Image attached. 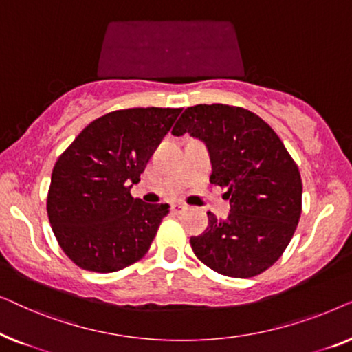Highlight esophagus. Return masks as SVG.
<instances>
[{
	"mask_svg": "<svg viewBox=\"0 0 352 352\" xmlns=\"http://www.w3.org/2000/svg\"><path fill=\"white\" fill-rule=\"evenodd\" d=\"M187 210V206L184 204H179V201H176V204H171V211L175 214H181L184 213V211Z\"/></svg>",
	"mask_w": 352,
	"mask_h": 352,
	"instance_id": "obj_1",
	"label": "esophagus"
}]
</instances>
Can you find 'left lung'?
Returning a JSON list of instances; mask_svg holds the SVG:
<instances>
[{
	"instance_id": "1",
	"label": "left lung",
	"mask_w": 352,
	"mask_h": 352,
	"mask_svg": "<svg viewBox=\"0 0 352 352\" xmlns=\"http://www.w3.org/2000/svg\"><path fill=\"white\" fill-rule=\"evenodd\" d=\"M206 142L213 173L226 187L230 214L208 213V228L190 237L195 256L228 277H254L282 256L301 216L302 182L298 165L276 131L247 109L226 104L187 107L173 134Z\"/></svg>"
}]
</instances>
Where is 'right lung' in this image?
Segmentation results:
<instances>
[{
  "instance_id": "obj_1",
  "label": "right lung",
  "mask_w": 352,
  "mask_h": 352,
  "mask_svg": "<svg viewBox=\"0 0 352 352\" xmlns=\"http://www.w3.org/2000/svg\"><path fill=\"white\" fill-rule=\"evenodd\" d=\"M181 112L134 107L105 113L57 158L47 218L62 252L76 266L117 272L148 252L170 206L144 204L129 190Z\"/></svg>"
}]
</instances>
